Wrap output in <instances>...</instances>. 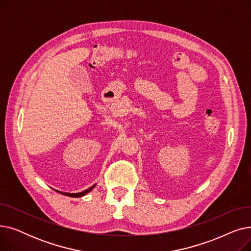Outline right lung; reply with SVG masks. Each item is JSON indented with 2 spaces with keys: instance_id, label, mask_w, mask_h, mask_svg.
<instances>
[{
  "instance_id": "obj_1",
  "label": "right lung",
  "mask_w": 251,
  "mask_h": 251,
  "mask_svg": "<svg viewBox=\"0 0 251 251\" xmlns=\"http://www.w3.org/2000/svg\"><path fill=\"white\" fill-rule=\"evenodd\" d=\"M95 186H96V184L95 185H92L91 187H89L88 189H86V190H84V191H81V192H78V193H69V192H62V191H58V190H56V191H58L59 193H62V194H64V195H67V196H70V197H82V196H84L85 194H87L89 191H91L92 189L95 188Z\"/></svg>"
}]
</instances>
